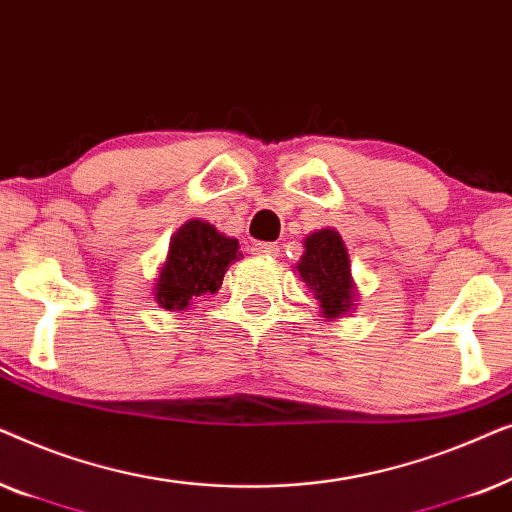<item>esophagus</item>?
I'll return each mask as SVG.
<instances>
[{"mask_svg": "<svg viewBox=\"0 0 512 512\" xmlns=\"http://www.w3.org/2000/svg\"><path fill=\"white\" fill-rule=\"evenodd\" d=\"M254 251L258 256H277L279 247H277V244H272V242H256Z\"/></svg>", "mask_w": 512, "mask_h": 512, "instance_id": "esophagus-1", "label": "esophagus"}]
</instances>
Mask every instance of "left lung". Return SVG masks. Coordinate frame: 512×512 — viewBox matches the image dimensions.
<instances>
[{"instance_id": "obj_1", "label": "left lung", "mask_w": 512, "mask_h": 512, "mask_svg": "<svg viewBox=\"0 0 512 512\" xmlns=\"http://www.w3.org/2000/svg\"><path fill=\"white\" fill-rule=\"evenodd\" d=\"M307 289L319 300L326 319H338L352 310L356 293L352 265L338 230L324 228L305 237V254L296 265Z\"/></svg>"}]
</instances>
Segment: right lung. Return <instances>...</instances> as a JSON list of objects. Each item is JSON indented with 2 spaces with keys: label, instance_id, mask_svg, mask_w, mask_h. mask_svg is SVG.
I'll return each instance as SVG.
<instances>
[{
  "label": "right lung",
  "instance_id": "right-lung-1",
  "mask_svg": "<svg viewBox=\"0 0 512 512\" xmlns=\"http://www.w3.org/2000/svg\"><path fill=\"white\" fill-rule=\"evenodd\" d=\"M240 256V242L221 235L212 223L186 221L172 235L153 296L163 310L184 312L193 298L219 291L228 265Z\"/></svg>",
  "mask_w": 512,
  "mask_h": 512
}]
</instances>
